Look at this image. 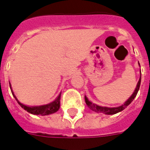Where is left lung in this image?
Wrapping results in <instances>:
<instances>
[{
  "instance_id": "left-lung-1",
  "label": "left lung",
  "mask_w": 150,
  "mask_h": 150,
  "mask_svg": "<svg viewBox=\"0 0 150 150\" xmlns=\"http://www.w3.org/2000/svg\"><path fill=\"white\" fill-rule=\"evenodd\" d=\"M140 83H141V76H140L139 80L138 81V83L136 85V87L135 91H134L133 94H132L131 97L128 99V100L125 101V102L123 104L122 106H119V107L117 108H108V107H101V106H99V105H96V104H94L92 103L91 101H90L88 100V98L85 96V102L87 104V105L88 106L90 109H91L92 111H95V112H101V113L106 114V115H114V114L118 113L120 111H123L125 108H127L128 105H129L131 104V102L134 100V98H136V94H137L139 90L140 87Z\"/></svg>"
}]
</instances>
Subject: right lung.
<instances>
[{
    "label": "right lung",
    "mask_w": 150,
    "mask_h": 150,
    "mask_svg": "<svg viewBox=\"0 0 150 150\" xmlns=\"http://www.w3.org/2000/svg\"><path fill=\"white\" fill-rule=\"evenodd\" d=\"M10 84V88L11 91V93H12L13 96H14L16 100L18 103V105L21 106L22 108H24L25 111H27L28 112L32 114V115H50V114H53L55 112L58 111L60 107V96L61 93L59 94V96L56 98V100L48 104V105H40V106H27V105H25L23 104H21L20 101H18V100L17 99V98L14 95V92L12 91L11 90V87Z\"/></svg>",
    "instance_id": "obj_1"
}]
</instances>
